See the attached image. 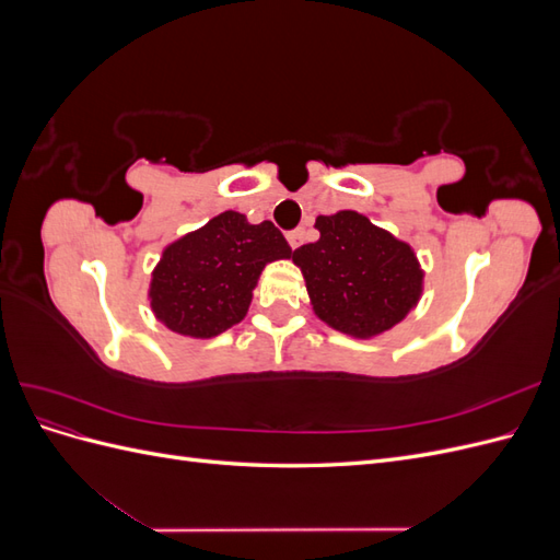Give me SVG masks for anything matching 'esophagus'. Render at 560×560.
<instances>
[{
  "mask_svg": "<svg viewBox=\"0 0 560 560\" xmlns=\"http://www.w3.org/2000/svg\"><path fill=\"white\" fill-rule=\"evenodd\" d=\"M287 243H290L292 249H296L303 243V229H296L292 233H287Z\"/></svg>",
  "mask_w": 560,
  "mask_h": 560,
  "instance_id": "34e87169",
  "label": "esophagus"
}]
</instances>
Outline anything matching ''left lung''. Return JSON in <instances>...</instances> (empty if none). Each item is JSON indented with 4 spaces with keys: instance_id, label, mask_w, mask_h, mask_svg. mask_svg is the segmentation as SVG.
Wrapping results in <instances>:
<instances>
[{
    "instance_id": "1",
    "label": "left lung",
    "mask_w": 560,
    "mask_h": 560,
    "mask_svg": "<svg viewBox=\"0 0 560 560\" xmlns=\"http://www.w3.org/2000/svg\"><path fill=\"white\" fill-rule=\"evenodd\" d=\"M319 241L292 252L313 313L352 338H374L409 315L422 296L425 270L409 243L341 210L315 219Z\"/></svg>"
}]
</instances>
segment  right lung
Segmentation results:
<instances>
[{
	"label": "right lung",
	"instance_id": "right-lung-1",
	"mask_svg": "<svg viewBox=\"0 0 560 560\" xmlns=\"http://www.w3.org/2000/svg\"><path fill=\"white\" fill-rule=\"evenodd\" d=\"M290 257L273 224L226 210L163 247L147 292L151 313L179 336L214 338L247 315L266 264Z\"/></svg>",
	"mask_w": 560,
	"mask_h": 560
}]
</instances>
